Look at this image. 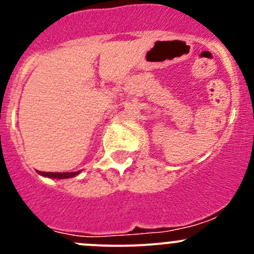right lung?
<instances>
[{
	"instance_id": "1",
	"label": "right lung",
	"mask_w": 254,
	"mask_h": 254,
	"mask_svg": "<svg viewBox=\"0 0 254 254\" xmlns=\"http://www.w3.org/2000/svg\"><path fill=\"white\" fill-rule=\"evenodd\" d=\"M81 171H77V172H40L38 171L40 176L48 177V178L53 179H66V178H72V177L77 176Z\"/></svg>"
}]
</instances>
